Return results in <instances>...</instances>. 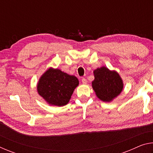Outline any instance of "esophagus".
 <instances>
[{"mask_svg":"<svg viewBox=\"0 0 153 153\" xmlns=\"http://www.w3.org/2000/svg\"><path fill=\"white\" fill-rule=\"evenodd\" d=\"M82 82L83 84H87V79L86 78H84V77H82Z\"/></svg>","mask_w":153,"mask_h":153,"instance_id":"esophagus-1","label":"esophagus"}]
</instances>
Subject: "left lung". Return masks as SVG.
I'll use <instances>...</instances> for the list:
<instances>
[{"label": "left lung", "mask_w": 153, "mask_h": 153, "mask_svg": "<svg viewBox=\"0 0 153 153\" xmlns=\"http://www.w3.org/2000/svg\"><path fill=\"white\" fill-rule=\"evenodd\" d=\"M93 73L94 79L92 82V88L102 101L111 102L122 92L123 82L117 71L103 66L96 69Z\"/></svg>", "instance_id": "8db88e82"}]
</instances>
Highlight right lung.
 Listing matches in <instances>:
<instances>
[{
  "label": "right lung",
  "mask_w": 153,
  "mask_h": 153,
  "mask_svg": "<svg viewBox=\"0 0 153 153\" xmlns=\"http://www.w3.org/2000/svg\"><path fill=\"white\" fill-rule=\"evenodd\" d=\"M78 85L79 80L76 76L49 67L38 79L37 91L49 105L62 107L69 102Z\"/></svg>",
  "instance_id": "obj_1"
}]
</instances>
